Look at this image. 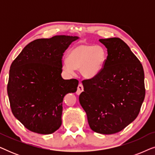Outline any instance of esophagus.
<instances>
[{
    "label": "esophagus",
    "instance_id": "obj_1",
    "mask_svg": "<svg viewBox=\"0 0 155 155\" xmlns=\"http://www.w3.org/2000/svg\"><path fill=\"white\" fill-rule=\"evenodd\" d=\"M83 90H84L83 85H82V83H80L79 84H78V90H77V92H76V93H77V94H80V93H81L82 91H83Z\"/></svg>",
    "mask_w": 155,
    "mask_h": 155
}]
</instances>
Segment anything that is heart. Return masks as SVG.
I'll use <instances>...</instances> for the list:
<instances>
[{
    "mask_svg": "<svg viewBox=\"0 0 155 155\" xmlns=\"http://www.w3.org/2000/svg\"><path fill=\"white\" fill-rule=\"evenodd\" d=\"M106 58V51L101 46L79 43L72 48L68 59L63 60V68L69 74H73L75 68L80 69L84 77L92 78L102 70Z\"/></svg>",
    "mask_w": 155,
    "mask_h": 155,
    "instance_id": "b5f03b06",
    "label": "heart"
}]
</instances>
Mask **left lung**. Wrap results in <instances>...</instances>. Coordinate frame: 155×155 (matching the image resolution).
I'll list each match as a JSON object with an SVG mask.
<instances>
[{
    "mask_svg": "<svg viewBox=\"0 0 155 155\" xmlns=\"http://www.w3.org/2000/svg\"><path fill=\"white\" fill-rule=\"evenodd\" d=\"M107 48L102 70L82 81L79 101L94 132L110 135L137 118L145 99V75L140 61L119 38L101 39Z\"/></svg>",
    "mask_w": 155,
    "mask_h": 155,
    "instance_id": "left-lung-1",
    "label": "left lung"
}]
</instances>
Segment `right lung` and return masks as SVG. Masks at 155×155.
<instances>
[{
    "label": "right lung",
    "instance_id": "obj_1",
    "mask_svg": "<svg viewBox=\"0 0 155 155\" xmlns=\"http://www.w3.org/2000/svg\"><path fill=\"white\" fill-rule=\"evenodd\" d=\"M78 37L38 39L23 48L10 65L7 87L15 117L25 128L51 134L62 124L65 95L77 91L78 80L61 77L62 56Z\"/></svg>",
    "mask_w": 155,
    "mask_h": 155
}]
</instances>
